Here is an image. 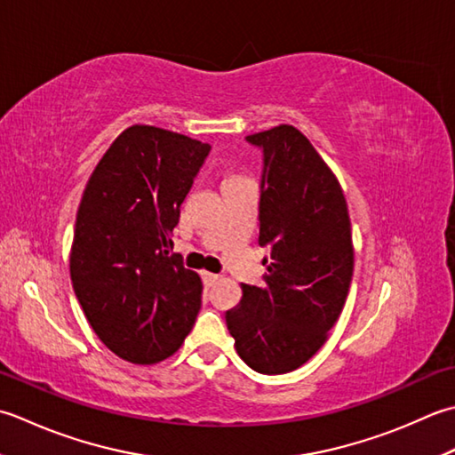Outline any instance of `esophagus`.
Here are the masks:
<instances>
[{"instance_id":"obj_1","label":"esophagus","mask_w":455,"mask_h":455,"mask_svg":"<svg viewBox=\"0 0 455 455\" xmlns=\"http://www.w3.org/2000/svg\"><path fill=\"white\" fill-rule=\"evenodd\" d=\"M200 275H202V281H204V284H206V286L216 284V281L220 279V275H214V273H210V271H202Z\"/></svg>"}]
</instances>
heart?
<instances>
[{"label":"heart","instance_id":"1","mask_svg":"<svg viewBox=\"0 0 455 455\" xmlns=\"http://www.w3.org/2000/svg\"><path fill=\"white\" fill-rule=\"evenodd\" d=\"M235 179H243V176H241V174H229L228 179H226V182H228V180H235Z\"/></svg>","mask_w":455,"mask_h":455}]
</instances>
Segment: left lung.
Here are the masks:
<instances>
[{"mask_svg": "<svg viewBox=\"0 0 455 455\" xmlns=\"http://www.w3.org/2000/svg\"><path fill=\"white\" fill-rule=\"evenodd\" d=\"M261 147L259 204L263 286L241 284V302L226 312L235 349L265 375L304 365L326 344L354 275V241L338 176L300 129L283 124L247 135Z\"/></svg>", "mask_w": 455, "mask_h": 455, "instance_id": "obj_1", "label": "left lung"}]
</instances>
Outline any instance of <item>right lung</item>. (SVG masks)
Masks as SVG:
<instances>
[{"label": "right lung", "instance_id": "1", "mask_svg": "<svg viewBox=\"0 0 455 455\" xmlns=\"http://www.w3.org/2000/svg\"><path fill=\"white\" fill-rule=\"evenodd\" d=\"M210 145L155 125L116 137L90 174L70 247V279L92 330L135 365L161 363L188 336L202 279L169 255L172 229Z\"/></svg>", "mask_w": 455, "mask_h": 455}]
</instances>
